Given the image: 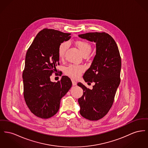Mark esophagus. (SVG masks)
I'll use <instances>...</instances> for the list:
<instances>
[{"mask_svg":"<svg viewBox=\"0 0 148 148\" xmlns=\"http://www.w3.org/2000/svg\"><path fill=\"white\" fill-rule=\"evenodd\" d=\"M71 81H72V84H73V86H76V85H77V83L76 81H75V80H71Z\"/></svg>","mask_w":148,"mask_h":148,"instance_id":"34e87169","label":"esophagus"}]
</instances>
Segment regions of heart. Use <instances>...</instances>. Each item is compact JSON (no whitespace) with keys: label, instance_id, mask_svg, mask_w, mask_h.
I'll return each mask as SVG.
<instances>
[{"label":"heart","instance_id":"heart-1","mask_svg":"<svg viewBox=\"0 0 148 148\" xmlns=\"http://www.w3.org/2000/svg\"><path fill=\"white\" fill-rule=\"evenodd\" d=\"M76 44L80 51L83 56L88 55L92 50V47L90 44L85 41H78ZM69 46V43L67 41L62 42L60 44L58 47V55L60 58H64L65 52ZM84 68L83 66H78L75 65H70L65 70V73L73 78H78L82 73L84 71Z\"/></svg>","mask_w":148,"mask_h":148}]
</instances>
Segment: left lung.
Listing matches in <instances>:
<instances>
[{
	"label": "left lung",
	"instance_id": "left-lung-1",
	"mask_svg": "<svg viewBox=\"0 0 148 148\" xmlns=\"http://www.w3.org/2000/svg\"><path fill=\"white\" fill-rule=\"evenodd\" d=\"M79 37L96 44V55L83 75L86 82L95 84L92 89L81 83L78 86L83 90L78 99L80 114L89 120L97 121L103 118L113 104L120 83L121 56L115 41L106 32H89Z\"/></svg>",
	"mask_w": 148,
	"mask_h": 148
}]
</instances>
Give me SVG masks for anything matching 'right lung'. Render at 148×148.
Wrapping results in <instances>:
<instances>
[{
    "label": "right lung",
    "instance_id": "1",
    "mask_svg": "<svg viewBox=\"0 0 148 148\" xmlns=\"http://www.w3.org/2000/svg\"><path fill=\"white\" fill-rule=\"evenodd\" d=\"M70 34L44 28L37 35L27 51L23 71V96L31 112L41 119H49L58 112L61 98L71 87L67 76L58 82L50 77L59 65L58 47L69 40Z\"/></svg>",
    "mask_w": 148,
    "mask_h": 148
}]
</instances>
